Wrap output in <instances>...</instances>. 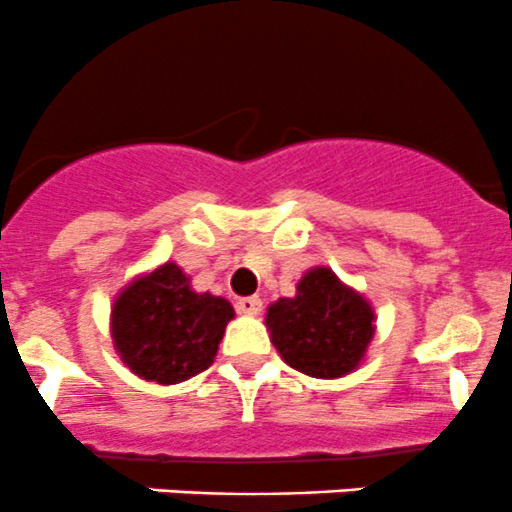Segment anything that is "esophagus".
<instances>
[{
  "label": "esophagus",
  "instance_id": "34e87169",
  "mask_svg": "<svg viewBox=\"0 0 512 512\" xmlns=\"http://www.w3.org/2000/svg\"><path fill=\"white\" fill-rule=\"evenodd\" d=\"M236 308H239V313H244V316H258L263 308V301L258 296H246V298H239Z\"/></svg>",
  "mask_w": 512,
  "mask_h": 512
}]
</instances>
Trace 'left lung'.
<instances>
[{
    "label": "left lung",
    "instance_id": "left-lung-1",
    "mask_svg": "<svg viewBox=\"0 0 512 512\" xmlns=\"http://www.w3.org/2000/svg\"><path fill=\"white\" fill-rule=\"evenodd\" d=\"M266 328L288 366L331 381L366 361L376 336V308L333 268L311 266L291 298H278L266 308Z\"/></svg>",
    "mask_w": 512,
    "mask_h": 512
}]
</instances>
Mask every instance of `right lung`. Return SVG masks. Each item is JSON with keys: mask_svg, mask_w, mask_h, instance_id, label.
<instances>
[{"mask_svg": "<svg viewBox=\"0 0 512 512\" xmlns=\"http://www.w3.org/2000/svg\"><path fill=\"white\" fill-rule=\"evenodd\" d=\"M234 316L224 296L194 291L189 273L164 261L116 293L109 333L116 356L134 376L174 386L214 363Z\"/></svg>", "mask_w": 512, "mask_h": 512, "instance_id": "right-lung-1", "label": "right lung"}]
</instances>
